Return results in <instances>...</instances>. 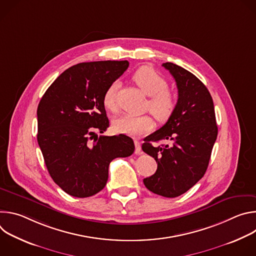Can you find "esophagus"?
Returning a JSON list of instances; mask_svg holds the SVG:
<instances>
[{
    "mask_svg": "<svg viewBox=\"0 0 256 256\" xmlns=\"http://www.w3.org/2000/svg\"><path fill=\"white\" fill-rule=\"evenodd\" d=\"M134 147H136L134 153H136V154H140V142L136 140H134Z\"/></svg>",
    "mask_w": 256,
    "mask_h": 256,
    "instance_id": "obj_1",
    "label": "esophagus"
}]
</instances>
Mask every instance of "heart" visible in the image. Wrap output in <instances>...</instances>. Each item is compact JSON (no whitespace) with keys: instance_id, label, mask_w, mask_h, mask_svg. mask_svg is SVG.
I'll list each match as a JSON object with an SVG mask.
<instances>
[{"instance_id":"heart-1","label":"heart","mask_w":256,"mask_h":256,"mask_svg":"<svg viewBox=\"0 0 256 256\" xmlns=\"http://www.w3.org/2000/svg\"><path fill=\"white\" fill-rule=\"evenodd\" d=\"M132 81L149 97L147 109L161 124L170 120L176 108V97L169 91L167 81L149 66H140L132 75ZM118 83L109 85L103 95V105L110 112L116 110V95ZM116 132L132 136H138L151 132L154 128V120L150 116H122L114 120Z\"/></svg>"}]
</instances>
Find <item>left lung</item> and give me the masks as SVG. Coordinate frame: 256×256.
I'll return each mask as SVG.
<instances>
[{
    "instance_id": "obj_1",
    "label": "left lung",
    "mask_w": 256,
    "mask_h": 256,
    "mask_svg": "<svg viewBox=\"0 0 256 256\" xmlns=\"http://www.w3.org/2000/svg\"><path fill=\"white\" fill-rule=\"evenodd\" d=\"M162 66L175 79L178 100L170 120L144 140L142 151L158 164L155 174L144 178V184L156 194L176 198L186 192L204 175L218 126L212 98L204 83L173 62ZM161 139H167L170 144H152Z\"/></svg>"
}]
</instances>
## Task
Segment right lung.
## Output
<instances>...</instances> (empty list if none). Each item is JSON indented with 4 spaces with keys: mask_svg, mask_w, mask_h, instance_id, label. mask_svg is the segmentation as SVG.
<instances>
[{
    "mask_svg": "<svg viewBox=\"0 0 256 256\" xmlns=\"http://www.w3.org/2000/svg\"><path fill=\"white\" fill-rule=\"evenodd\" d=\"M128 66V60L81 62L66 70L38 107V142L50 175L68 194L88 198L104 188L108 167L134 151L126 134L94 136L109 126L103 95Z\"/></svg>",
    "mask_w": 256,
    "mask_h": 256,
    "instance_id": "obj_1",
    "label": "right lung"
}]
</instances>
